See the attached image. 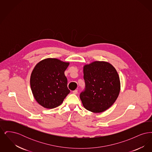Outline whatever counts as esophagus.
Listing matches in <instances>:
<instances>
[{"instance_id":"obj_1","label":"esophagus","mask_w":152,"mask_h":152,"mask_svg":"<svg viewBox=\"0 0 152 152\" xmlns=\"http://www.w3.org/2000/svg\"><path fill=\"white\" fill-rule=\"evenodd\" d=\"M72 93L73 94H77V89H76V90L73 91L72 92Z\"/></svg>"}]
</instances>
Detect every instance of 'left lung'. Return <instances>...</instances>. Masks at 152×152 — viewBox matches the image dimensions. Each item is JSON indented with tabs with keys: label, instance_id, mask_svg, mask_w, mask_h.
<instances>
[{
	"label": "left lung",
	"instance_id": "1",
	"mask_svg": "<svg viewBox=\"0 0 152 152\" xmlns=\"http://www.w3.org/2000/svg\"><path fill=\"white\" fill-rule=\"evenodd\" d=\"M85 90L80 97L85 108L101 113L116 101L120 91V78L115 67L106 61H96L83 68Z\"/></svg>",
	"mask_w": 152,
	"mask_h": 152
}]
</instances>
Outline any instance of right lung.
<instances>
[{
    "mask_svg": "<svg viewBox=\"0 0 152 152\" xmlns=\"http://www.w3.org/2000/svg\"><path fill=\"white\" fill-rule=\"evenodd\" d=\"M69 64L58 58H47L34 68L30 78L31 88L36 101L44 108L58 107L69 94L64 75Z\"/></svg>",
    "mask_w": 152,
    "mask_h": 152,
    "instance_id": "add662e5",
    "label": "right lung"
}]
</instances>
